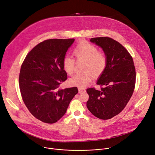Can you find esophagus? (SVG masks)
I'll return each mask as SVG.
<instances>
[{
    "label": "esophagus",
    "mask_w": 155,
    "mask_h": 155,
    "mask_svg": "<svg viewBox=\"0 0 155 155\" xmlns=\"http://www.w3.org/2000/svg\"><path fill=\"white\" fill-rule=\"evenodd\" d=\"M78 91H79V92L80 94H82V93L85 92V89L84 88L79 87V88H78Z\"/></svg>",
    "instance_id": "1"
}]
</instances>
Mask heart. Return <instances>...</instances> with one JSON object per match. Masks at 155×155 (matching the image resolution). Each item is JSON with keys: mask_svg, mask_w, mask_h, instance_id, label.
Returning <instances> with one entry per match:
<instances>
[{"mask_svg": "<svg viewBox=\"0 0 155 155\" xmlns=\"http://www.w3.org/2000/svg\"><path fill=\"white\" fill-rule=\"evenodd\" d=\"M98 48L88 42L79 43L73 50V55L77 61L83 60L82 70L84 71L76 74L71 79L72 84L84 87L92 81V73L99 76L104 72L107 66L108 58L104 51H98ZM76 61L70 55H65L62 60L64 70L69 74L74 73Z\"/></svg>", "mask_w": 155, "mask_h": 155, "instance_id": "b5f03b06", "label": "heart"}]
</instances>
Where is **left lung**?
I'll list each match as a JSON object with an SVG mask.
<instances>
[{
    "mask_svg": "<svg viewBox=\"0 0 155 155\" xmlns=\"http://www.w3.org/2000/svg\"><path fill=\"white\" fill-rule=\"evenodd\" d=\"M90 41L103 48L108 63L97 82L101 89H87V107L95 117L109 119L121 113L131 98L135 85V68L132 56L117 41L108 37Z\"/></svg>",
    "mask_w": 155,
    "mask_h": 155,
    "instance_id": "8db88e82",
    "label": "left lung"
}]
</instances>
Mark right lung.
<instances>
[{"instance_id":"right-lung-1","label":"right lung","mask_w":155,"mask_h":155,"mask_svg":"<svg viewBox=\"0 0 155 155\" xmlns=\"http://www.w3.org/2000/svg\"><path fill=\"white\" fill-rule=\"evenodd\" d=\"M74 41H44L29 51L21 64L19 86L22 99L32 115L43 123L57 122L78 93L76 87L59 89L68 78L62 60Z\"/></svg>"}]
</instances>
